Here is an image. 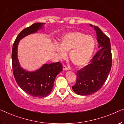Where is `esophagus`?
Listing matches in <instances>:
<instances>
[{"label":"esophagus","mask_w":124,"mask_h":124,"mask_svg":"<svg viewBox=\"0 0 124 124\" xmlns=\"http://www.w3.org/2000/svg\"><path fill=\"white\" fill-rule=\"evenodd\" d=\"M63 70L64 71H68V70H70V68L67 67L65 66H63Z\"/></svg>","instance_id":"esophagus-1"}]
</instances>
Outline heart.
I'll return each instance as SVG.
<instances>
[{
	"mask_svg": "<svg viewBox=\"0 0 124 124\" xmlns=\"http://www.w3.org/2000/svg\"><path fill=\"white\" fill-rule=\"evenodd\" d=\"M96 47V41L91 35L80 32H69L62 36L60 46L56 44L55 50L61 58H64L70 52L72 62L77 67H84L90 61Z\"/></svg>",
	"mask_w": 124,
	"mask_h": 124,
	"instance_id": "b5f03b06",
	"label": "heart"
}]
</instances>
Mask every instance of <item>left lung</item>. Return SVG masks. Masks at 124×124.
I'll list each match as a JSON object with an SVG mask.
<instances>
[{"mask_svg": "<svg viewBox=\"0 0 124 124\" xmlns=\"http://www.w3.org/2000/svg\"><path fill=\"white\" fill-rule=\"evenodd\" d=\"M93 27L99 43L97 52L90 63L77 71V80L72 87L73 91L82 96H87L97 92L108 78L112 65V55L110 39L98 27Z\"/></svg>", "mask_w": 124, "mask_h": 124, "instance_id": "obj_1", "label": "left lung"}]
</instances>
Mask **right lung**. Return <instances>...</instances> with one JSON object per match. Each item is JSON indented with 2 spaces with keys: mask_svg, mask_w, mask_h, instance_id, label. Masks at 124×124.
<instances>
[{
  "mask_svg": "<svg viewBox=\"0 0 124 124\" xmlns=\"http://www.w3.org/2000/svg\"><path fill=\"white\" fill-rule=\"evenodd\" d=\"M45 23H36L24 29L18 34L13 46L12 65L14 78L19 87L34 97H46L53 88L56 77L62 71L60 62L44 63L36 71H29L21 67L18 58V46L22 39L29 34L43 31Z\"/></svg>",
  "mask_w": 124,
  "mask_h": 124,
  "instance_id": "1",
  "label": "right lung"
}]
</instances>
